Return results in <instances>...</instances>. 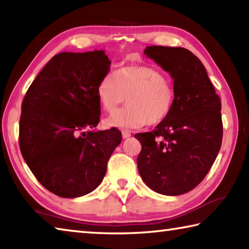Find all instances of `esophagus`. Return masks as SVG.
Returning <instances> with one entry per match:
<instances>
[{"label":"esophagus","mask_w":249,"mask_h":249,"mask_svg":"<svg viewBox=\"0 0 249 249\" xmlns=\"http://www.w3.org/2000/svg\"><path fill=\"white\" fill-rule=\"evenodd\" d=\"M130 135H132V133H130V130H123V132H122V136H123V138H128V137H130Z\"/></svg>","instance_id":"34e87169"}]
</instances>
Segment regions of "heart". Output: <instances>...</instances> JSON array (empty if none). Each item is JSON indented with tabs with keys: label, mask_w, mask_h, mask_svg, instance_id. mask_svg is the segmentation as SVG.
Returning a JSON list of instances; mask_svg holds the SVG:
<instances>
[{
	"label": "heart",
	"mask_w": 249,
	"mask_h": 249,
	"mask_svg": "<svg viewBox=\"0 0 249 249\" xmlns=\"http://www.w3.org/2000/svg\"><path fill=\"white\" fill-rule=\"evenodd\" d=\"M99 103L112 113L122 103L127 107L105 120L108 127L141 128L147 123L158 125L168 119L174 108V82L161 71L148 66H126L115 75L105 74L96 88Z\"/></svg>",
	"instance_id": "b5f03b06"
}]
</instances>
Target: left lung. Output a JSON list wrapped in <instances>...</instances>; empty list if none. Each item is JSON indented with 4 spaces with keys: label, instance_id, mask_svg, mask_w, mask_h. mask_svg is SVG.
I'll return each instance as SVG.
<instances>
[{
    "label": "left lung",
    "instance_id": "left-lung-1",
    "mask_svg": "<svg viewBox=\"0 0 249 249\" xmlns=\"http://www.w3.org/2000/svg\"><path fill=\"white\" fill-rule=\"evenodd\" d=\"M144 53L171 74L176 101L168 119L153 132L135 134L142 144L137 168L151 190L180 196L204 179L220 151L221 100L190 50L149 46Z\"/></svg>",
    "mask_w": 249,
    "mask_h": 249
}]
</instances>
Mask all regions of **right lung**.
<instances>
[{
  "mask_svg": "<svg viewBox=\"0 0 249 249\" xmlns=\"http://www.w3.org/2000/svg\"><path fill=\"white\" fill-rule=\"evenodd\" d=\"M109 65L103 50L58 53L24 96L20 153L40 184L58 196L78 197L93 191L122 142L115 127L91 130L101 115L96 88Z\"/></svg>",
  "mask_w": 249,
  "mask_h": 249,
  "instance_id": "obj_1",
  "label": "right lung"
}]
</instances>
